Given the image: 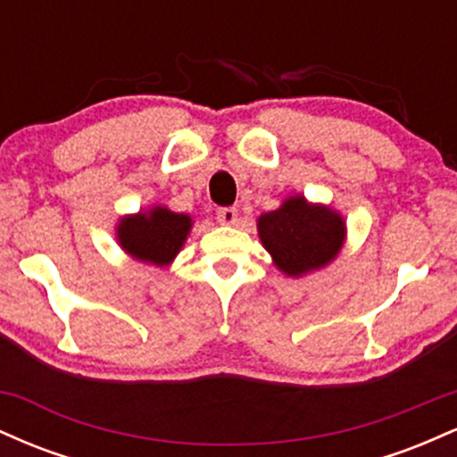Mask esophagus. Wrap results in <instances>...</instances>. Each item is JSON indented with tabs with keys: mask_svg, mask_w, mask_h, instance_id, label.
<instances>
[{
	"mask_svg": "<svg viewBox=\"0 0 457 457\" xmlns=\"http://www.w3.org/2000/svg\"><path fill=\"white\" fill-rule=\"evenodd\" d=\"M217 221L223 223V225H234L236 221H238V211H236V208H232V206L219 208Z\"/></svg>",
	"mask_w": 457,
	"mask_h": 457,
	"instance_id": "esophagus-1",
	"label": "esophagus"
}]
</instances>
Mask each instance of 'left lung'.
<instances>
[{
	"label": "left lung",
	"mask_w": 457,
	"mask_h": 457,
	"mask_svg": "<svg viewBox=\"0 0 457 457\" xmlns=\"http://www.w3.org/2000/svg\"><path fill=\"white\" fill-rule=\"evenodd\" d=\"M258 232L277 269L298 277L328 264L339 253L345 225L337 212L290 197L277 211L262 214Z\"/></svg>",
	"instance_id": "1"
}]
</instances>
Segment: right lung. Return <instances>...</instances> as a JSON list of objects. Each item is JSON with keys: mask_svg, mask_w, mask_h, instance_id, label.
Masks as SVG:
<instances>
[{"mask_svg": "<svg viewBox=\"0 0 457 457\" xmlns=\"http://www.w3.org/2000/svg\"><path fill=\"white\" fill-rule=\"evenodd\" d=\"M191 229V217L154 208L150 212H139L137 217L122 219L118 228V238L122 249L133 258L150 264H170L180 251Z\"/></svg>", "mask_w": 457, "mask_h": 457, "instance_id": "right-lung-1", "label": "right lung"}]
</instances>
